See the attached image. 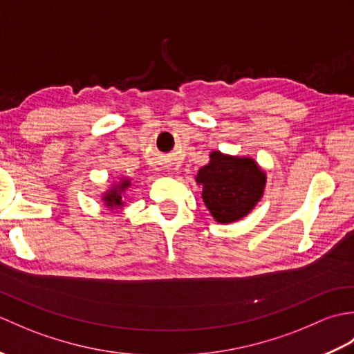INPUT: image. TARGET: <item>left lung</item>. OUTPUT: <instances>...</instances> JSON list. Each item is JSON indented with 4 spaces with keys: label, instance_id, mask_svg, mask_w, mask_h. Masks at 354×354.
Wrapping results in <instances>:
<instances>
[{
    "label": "left lung",
    "instance_id": "8db88e82",
    "mask_svg": "<svg viewBox=\"0 0 354 354\" xmlns=\"http://www.w3.org/2000/svg\"><path fill=\"white\" fill-rule=\"evenodd\" d=\"M196 183L204 187L202 199L219 223L242 219L260 201L266 175L251 158L213 152L199 169Z\"/></svg>",
    "mask_w": 354,
    "mask_h": 354
}]
</instances>
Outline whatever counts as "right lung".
<instances>
[{
    "label": "right lung",
    "instance_id": "right-lung-1",
    "mask_svg": "<svg viewBox=\"0 0 354 354\" xmlns=\"http://www.w3.org/2000/svg\"><path fill=\"white\" fill-rule=\"evenodd\" d=\"M131 185L129 179H122L118 184L114 185V189H111L106 194L103 196V201L106 202L108 207H122L123 201H122V193L123 190H126L127 187Z\"/></svg>",
    "mask_w": 354,
    "mask_h": 354
}]
</instances>
